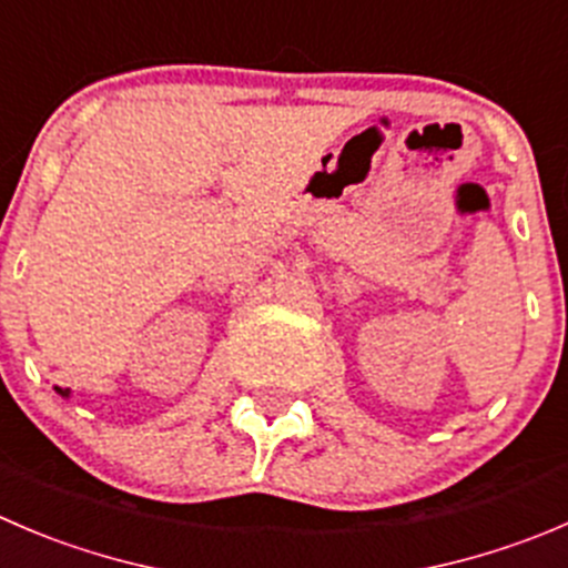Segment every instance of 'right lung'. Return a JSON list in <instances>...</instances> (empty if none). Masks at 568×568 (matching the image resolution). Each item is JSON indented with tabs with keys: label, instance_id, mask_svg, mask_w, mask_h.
I'll use <instances>...</instances> for the list:
<instances>
[{
	"label": "right lung",
	"instance_id": "1",
	"mask_svg": "<svg viewBox=\"0 0 568 568\" xmlns=\"http://www.w3.org/2000/svg\"><path fill=\"white\" fill-rule=\"evenodd\" d=\"M58 394H60V396H69L71 390H69V388H58Z\"/></svg>",
	"mask_w": 568,
	"mask_h": 568
}]
</instances>
